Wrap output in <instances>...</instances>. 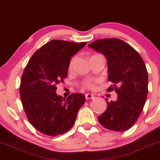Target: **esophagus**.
I'll return each instance as SVG.
<instances>
[{"label":"esophagus","instance_id":"34e87169","mask_svg":"<svg viewBox=\"0 0 160 160\" xmlns=\"http://www.w3.org/2000/svg\"><path fill=\"white\" fill-rule=\"evenodd\" d=\"M94 98V96L93 94H91V93H86V99H91Z\"/></svg>","mask_w":160,"mask_h":160}]
</instances>
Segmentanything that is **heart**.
<instances>
[{
    "instance_id": "obj_1",
    "label": "heart",
    "mask_w": 160,
    "mask_h": 160,
    "mask_svg": "<svg viewBox=\"0 0 160 160\" xmlns=\"http://www.w3.org/2000/svg\"><path fill=\"white\" fill-rule=\"evenodd\" d=\"M74 58H72L71 61H70L69 63V69H72V65H73V62H74ZM96 82L97 81L96 80H87L83 83L82 85V88L84 89H90V90H93V89H94L96 88Z\"/></svg>"
}]
</instances>
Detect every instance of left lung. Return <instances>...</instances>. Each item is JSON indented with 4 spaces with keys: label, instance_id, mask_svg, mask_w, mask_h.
I'll return each mask as SVG.
<instances>
[{
    "label": "left lung",
    "instance_id": "left-lung-1",
    "mask_svg": "<svg viewBox=\"0 0 160 160\" xmlns=\"http://www.w3.org/2000/svg\"><path fill=\"white\" fill-rule=\"evenodd\" d=\"M88 46L106 57L108 80L112 82L108 91L118 94L116 101L106 99L107 109L98 121L110 130L126 131L137 121L146 101L148 72L144 61L132 47L117 38L99 39Z\"/></svg>",
    "mask_w": 160,
    "mask_h": 160
}]
</instances>
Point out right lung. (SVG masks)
<instances>
[{
    "mask_svg": "<svg viewBox=\"0 0 160 160\" xmlns=\"http://www.w3.org/2000/svg\"><path fill=\"white\" fill-rule=\"evenodd\" d=\"M86 44L52 40L33 53L23 71L20 86L23 109L32 126L44 135L56 136L69 131L85 103L82 93L63 99L55 91L67 78L71 58Z\"/></svg>",
    "mask_w": 160,
    "mask_h": 160,
    "instance_id": "1",
    "label": "right lung"
}]
</instances>
